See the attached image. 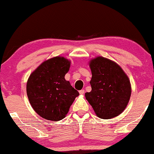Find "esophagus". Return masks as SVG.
<instances>
[{"instance_id":"1","label":"esophagus","mask_w":154,"mask_h":154,"mask_svg":"<svg viewBox=\"0 0 154 154\" xmlns=\"http://www.w3.org/2000/svg\"><path fill=\"white\" fill-rule=\"evenodd\" d=\"M84 92H85V91H84V90H82L79 91V93H80V95H84Z\"/></svg>"}]
</instances>
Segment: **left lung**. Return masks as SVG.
<instances>
[{
    "label": "left lung",
    "mask_w": 154,
    "mask_h": 154,
    "mask_svg": "<svg viewBox=\"0 0 154 154\" xmlns=\"http://www.w3.org/2000/svg\"><path fill=\"white\" fill-rule=\"evenodd\" d=\"M92 90L85 97L98 117L118 116L128 105L131 93L130 80L123 69L110 59L98 57L90 62Z\"/></svg>",
    "instance_id": "8db88e82"
}]
</instances>
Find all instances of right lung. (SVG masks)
I'll use <instances>...</instances> for the list:
<instances>
[{
	"mask_svg": "<svg viewBox=\"0 0 154 154\" xmlns=\"http://www.w3.org/2000/svg\"><path fill=\"white\" fill-rule=\"evenodd\" d=\"M70 62L56 57L45 61L31 74L26 92L31 106L42 117L51 121L62 120L79 93L64 79Z\"/></svg>",
	"mask_w": 154,
	"mask_h": 154,
	"instance_id": "1",
	"label": "right lung"
}]
</instances>
